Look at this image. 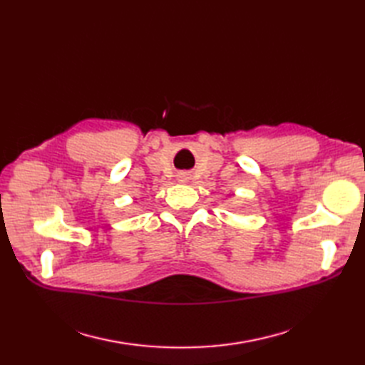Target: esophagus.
Segmentation results:
<instances>
[{"instance_id": "esophagus-1", "label": "esophagus", "mask_w": 365, "mask_h": 365, "mask_svg": "<svg viewBox=\"0 0 365 365\" xmlns=\"http://www.w3.org/2000/svg\"><path fill=\"white\" fill-rule=\"evenodd\" d=\"M184 176H185V175H182V178H184ZM181 181H182V180H181Z\"/></svg>"}]
</instances>
